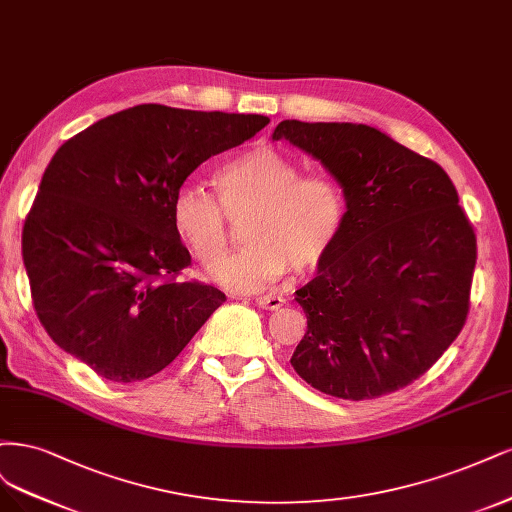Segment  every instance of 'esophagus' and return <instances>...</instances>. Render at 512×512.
<instances>
[{"instance_id":"1","label":"esophagus","mask_w":512,"mask_h":512,"mask_svg":"<svg viewBox=\"0 0 512 512\" xmlns=\"http://www.w3.org/2000/svg\"><path fill=\"white\" fill-rule=\"evenodd\" d=\"M255 304H257L259 308H266V310H278L280 306L285 304V300L280 298V295H272V293H268V295H257V298H255Z\"/></svg>"}]
</instances>
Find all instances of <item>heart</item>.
Returning a JSON list of instances; mask_svg holds the SVG:
<instances>
[{
  "label": "heart",
  "mask_w": 512,
  "mask_h": 512,
  "mask_svg": "<svg viewBox=\"0 0 512 512\" xmlns=\"http://www.w3.org/2000/svg\"><path fill=\"white\" fill-rule=\"evenodd\" d=\"M217 197L193 183L172 197V225L193 257L229 291L253 293L293 272H310L334 249L346 219V195L334 176L302 174L274 146L249 148L214 170ZM252 210L246 250L225 260L226 214ZM222 261L219 262L218 259Z\"/></svg>",
  "instance_id": "obj_1"
}]
</instances>
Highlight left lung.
Listing matches in <instances>:
<instances>
[{
	"instance_id": "8db88e82",
	"label": "left lung",
	"mask_w": 512,
	"mask_h": 512,
	"mask_svg": "<svg viewBox=\"0 0 512 512\" xmlns=\"http://www.w3.org/2000/svg\"><path fill=\"white\" fill-rule=\"evenodd\" d=\"M346 195V219L317 276L295 291L308 332L291 366L342 400H372L430 370L470 308L476 238L438 163L361 123L280 121Z\"/></svg>"
}]
</instances>
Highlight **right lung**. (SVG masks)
I'll use <instances>...</instances> for the list:
<instances>
[{
    "mask_svg": "<svg viewBox=\"0 0 512 512\" xmlns=\"http://www.w3.org/2000/svg\"><path fill=\"white\" fill-rule=\"evenodd\" d=\"M268 123L140 104L59 146L23 227L31 298L57 346L112 383L172 364L225 302L219 289L176 280L191 255L172 197L206 159Z\"/></svg>",
    "mask_w": 512,
    "mask_h": 512,
    "instance_id": "1",
    "label": "right lung"
}]
</instances>
